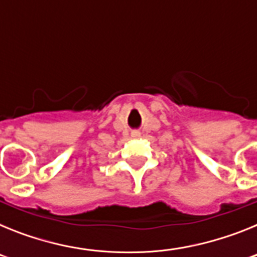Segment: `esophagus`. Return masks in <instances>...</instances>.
<instances>
[{
	"mask_svg": "<svg viewBox=\"0 0 257 257\" xmlns=\"http://www.w3.org/2000/svg\"><path fill=\"white\" fill-rule=\"evenodd\" d=\"M131 136H133L134 139H136V138H139L140 136V133H138V131H134V133L131 134Z\"/></svg>",
	"mask_w": 257,
	"mask_h": 257,
	"instance_id": "esophagus-1",
	"label": "esophagus"
}]
</instances>
